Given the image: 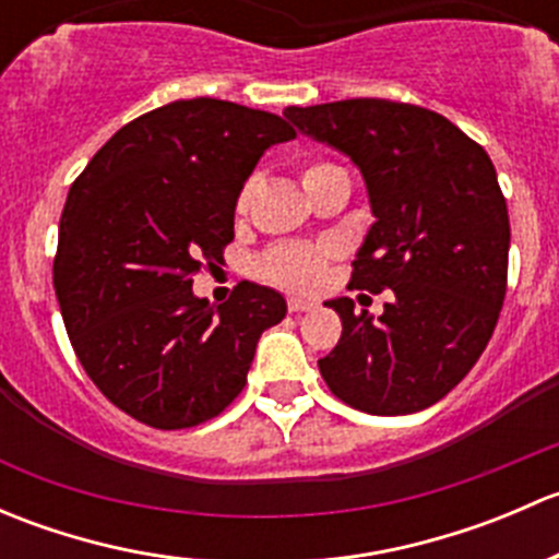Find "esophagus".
<instances>
[{
    "mask_svg": "<svg viewBox=\"0 0 559 559\" xmlns=\"http://www.w3.org/2000/svg\"><path fill=\"white\" fill-rule=\"evenodd\" d=\"M286 308H289L292 313H302V311H311L313 302L302 300V297H289V300H286Z\"/></svg>",
    "mask_w": 559,
    "mask_h": 559,
    "instance_id": "34e87169",
    "label": "esophagus"
}]
</instances>
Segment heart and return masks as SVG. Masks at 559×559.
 Wrapping results in <instances>:
<instances>
[{
    "instance_id": "heart-1",
    "label": "heart",
    "mask_w": 559,
    "mask_h": 559,
    "mask_svg": "<svg viewBox=\"0 0 559 559\" xmlns=\"http://www.w3.org/2000/svg\"><path fill=\"white\" fill-rule=\"evenodd\" d=\"M335 165L330 162H311L302 167V183L316 178V175L332 170ZM248 197H251V186H246L238 197V213L248 207ZM337 257L335 246H306V243H281L267 248L262 257L257 259V273L270 284L281 286V289L292 292H313L324 284L326 270H330L332 259Z\"/></svg>"
}]
</instances>
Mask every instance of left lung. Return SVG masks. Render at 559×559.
<instances>
[{"label": "left lung", "instance_id": "1", "mask_svg": "<svg viewBox=\"0 0 559 559\" xmlns=\"http://www.w3.org/2000/svg\"><path fill=\"white\" fill-rule=\"evenodd\" d=\"M284 116L359 167L376 224L348 286L392 292L379 319L330 302L343 335L321 379L365 414H416L465 379L503 308L511 227L492 159L419 105L362 97Z\"/></svg>", "mask_w": 559, "mask_h": 559}]
</instances>
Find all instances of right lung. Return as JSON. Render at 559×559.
I'll use <instances>...</instances> for the list:
<instances>
[{
    "mask_svg": "<svg viewBox=\"0 0 559 559\" xmlns=\"http://www.w3.org/2000/svg\"><path fill=\"white\" fill-rule=\"evenodd\" d=\"M275 112L197 97L118 129L67 194L53 289L72 348L116 408L156 430L222 414L246 386L278 292H191L235 238V205L264 151L295 138Z\"/></svg>",
    "mask_w": 559,
    "mask_h": 559,
    "instance_id": "add662e5",
    "label": "right lung"
}]
</instances>
